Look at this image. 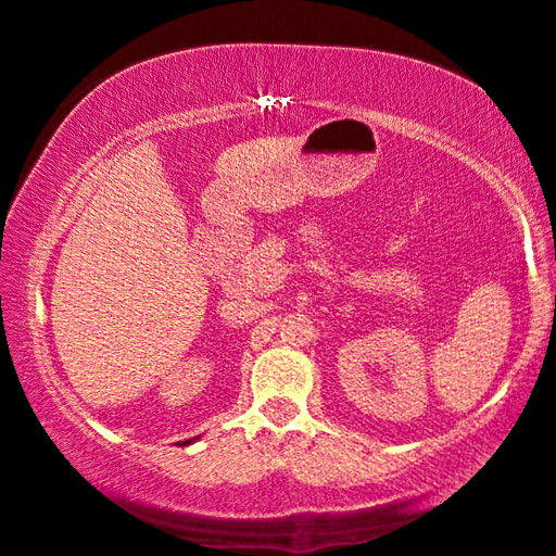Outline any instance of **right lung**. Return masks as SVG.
<instances>
[{
    "label": "right lung",
    "mask_w": 556,
    "mask_h": 556,
    "mask_svg": "<svg viewBox=\"0 0 556 556\" xmlns=\"http://www.w3.org/2000/svg\"><path fill=\"white\" fill-rule=\"evenodd\" d=\"M189 443H191V441H184V445H189Z\"/></svg>",
    "instance_id": "1"
}]
</instances>
